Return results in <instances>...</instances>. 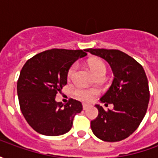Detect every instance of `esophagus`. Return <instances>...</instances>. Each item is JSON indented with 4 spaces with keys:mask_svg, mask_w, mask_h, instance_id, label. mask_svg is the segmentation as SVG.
I'll list each match as a JSON object with an SVG mask.
<instances>
[{
    "mask_svg": "<svg viewBox=\"0 0 158 158\" xmlns=\"http://www.w3.org/2000/svg\"><path fill=\"white\" fill-rule=\"evenodd\" d=\"M88 107H89V105H87V104H83V109L84 110H86Z\"/></svg>",
    "mask_w": 158,
    "mask_h": 158,
    "instance_id": "esophagus-1",
    "label": "esophagus"
}]
</instances>
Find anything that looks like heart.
<instances>
[{
    "instance_id": "obj_1",
    "label": "heart",
    "mask_w": 158,
    "mask_h": 158,
    "mask_svg": "<svg viewBox=\"0 0 158 158\" xmlns=\"http://www.w3.org/2000/svg\"><path fill=\"white\" fill-rule=\"evenodd\" d=\"M89 69L91 70V72L94 73V75L96 78L102 76L104 77L106 73V64L104 63L102 60L98 58L90 59L88 62ZM77 70V65L73 64L69 68L68 73H67V79L69 81H70L73 79V76ZM99 94V90L97 89H87V88H81L78 87L73 90V95L77 99L83 101V102H90L94 99V97L97 96Z\"/></svg>"
}]
</instances>
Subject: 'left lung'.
<instances>
[{
	"label": "left lung",
	"instance_id": "8db88e82",
	"mask_svg": "<svg viewBox=\"0 0 158 158\" xmlns=\"http://www.w3.org/2000/svg\"><path fill=\"white\" fill-rule=\"evenodd\" d=\"M86 52L105 59L113 69L114 79L101 98L113 109L105 111L96 105L98 116L90 122L94 135L104 141L124 139L135 131L146 115L150 100L148 80L143 67L119 50L86 49Z\"/></svg>",
	"mask_w": 158,
	"mask_h": 158
}]
</instances>
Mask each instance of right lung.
Returning a JSON list of instances; mask_svg holds the SVG:
<instances>
[{
    "label": "right lung",
    "mask_w": 158,
    "mask_h": 158,
    "mask_svg": "<svg viewBox=\"0 0 158 158\" xmlns=\"http://www.w3.org/2000/svg\"><path fill=\"white\" fill-rule=\"evenodd\" d=\"M85 50L52 49L36 54L22 68L17 84L20 109L24 118L44 135L69 132L82 104L72 98L62 105L56 96L67 85V73L73 63L87 55Z\"/></svg>",
    "instance_id": "add662e5"
}]
</instances>
